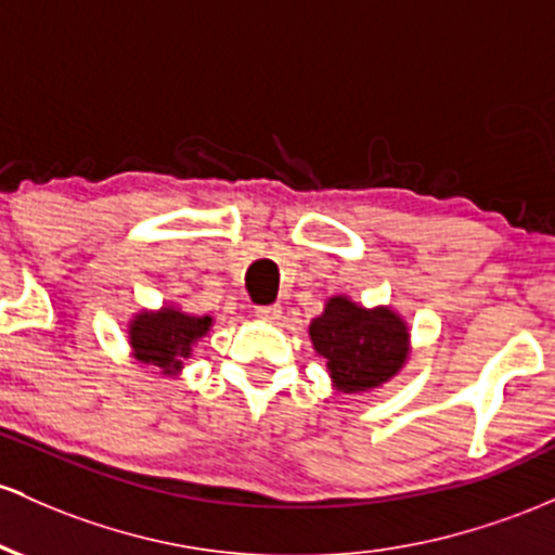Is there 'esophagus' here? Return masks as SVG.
<instances>
[{"label": "esophagus", "mask_w": 555, "mask_h": 555, "mask_svg": "<svg viewBox=\"0 0 555 555\" xmlns=\"http://www.w3.org/2000/svg\"><path fill=\"white\" fill-rule=\"evenodd\" d=\"M255 315L260 321H276L282 315V306H255Z\"/></svg>", "instance_id": "obj_1"}]
</instances>
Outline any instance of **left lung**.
<instances>
[{"label": "left lung", "instance_id": "1", "mask_svg": "<svg viewBox=\"0 0 555 555\" xmlns=\"http://www.w3.org/2000/svg\"><path fill=\"white\" fill-rule=\"evenodd\" d=\"M308 334L315 352L326 358L332 385L345 395L385 385L411 350V332L392 308H363L345 295L328 297Z\"/></svg>", "mask_w": 555, "mask_h": 555}]
</instances>
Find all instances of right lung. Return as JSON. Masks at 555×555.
I'll list each match as a JSON object with an SVG mask.
<instances>
[{
  "label": "right lung",
  "instance_id": "right-lung-1",
  "mask_svg": "<svg viewBox=\"0 0 555 555\" xmlns=\"http://www.w3.org/2000/svg\"><path fill=\"white\" fill-rule=\"evenodd\" d=\"M210 315H189L173 306L139 310L129 324V345L139 363L173 376L184 369L192 347L210 332Z\"/></svg>",
  "mask_w": 555,
  "mask_h": 555
}]
</instances>
